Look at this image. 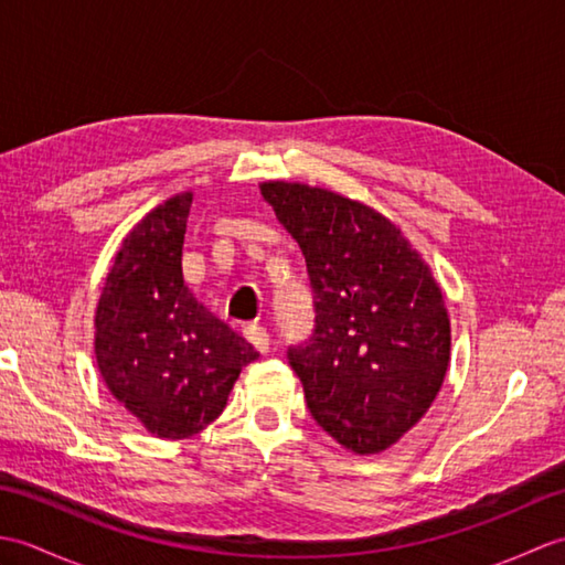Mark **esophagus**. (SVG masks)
I'll return each mask as SVG.
<instances>
[{"instance_id": "esophagus-1", "label": "esophagus", "mask_w": 565, "mask_h": 565, "mask_svg": "<svg viewBox=\"0 0 565 565\" xmlns=\"http://www.w3.org/2000/svg\"><path fill=\"white\" fill-rule=\"evenodd\" d=\"M243 334H245V340L255 347L257 352H269V332H267V328H262V326H257V322H252V326H245V330H243Z\"/></svg>"}]
</instances>
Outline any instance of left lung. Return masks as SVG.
<instances>
[{"mask_svg":"<svg viewBox=\"0 0 565 565\" xmlns=\"http://www.w3.org/2000/svg\"><path fill=\"white\" fill-rule=\"evenodd\" d=\"M259 191L306 257L313 330L286 356L308 411L347 449H388L427 413L447 374L439 286L374 209L306 184Z\"/></svg>","mask_w":565,"mask_h":565,"instance_id":"1","label":"left lung"}]
</instances>
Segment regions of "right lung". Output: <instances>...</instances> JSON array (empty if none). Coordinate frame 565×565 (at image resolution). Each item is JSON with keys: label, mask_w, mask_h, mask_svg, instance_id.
<instances>
[{"label": "right lung", "mask_w": 565, "mask_h": 565, "mask_svg": "<svg viewBox=\"0 0 565 565\" xmlns=\"http://www.w3.org/2000/svg\"><path fill=\"white\" fill-rule=\"evenodd\" d=\"M191 194L148 213L124 239L97 306L94 352L106 386L152 435L184 439L223 413L259 356L184 286Z\"/></svg>", "instance_id": "add662e5"}]
</instances>
